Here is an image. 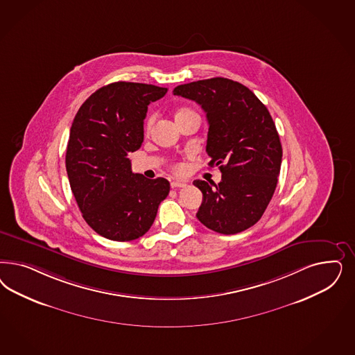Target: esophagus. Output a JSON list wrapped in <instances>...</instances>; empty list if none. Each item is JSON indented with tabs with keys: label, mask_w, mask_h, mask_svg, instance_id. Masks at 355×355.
I'll return each mask as SVG.
<instances>
[{
	"label": "esophagus",
	"mask_w": 355,
	"mask_h": 355,
	"mask_svg": "<svg viewBox=\"0 0 355 355\" xmlns=\"http://www.w3.org/2000/svg\"><path fill=\"white\" fill-rule=\"evenodd\" d=\"M172 188H184V187H187V183H184V182H172L171 183Z\"/></svg>",
	"instance_id": "obj_1"
}]
</instances>
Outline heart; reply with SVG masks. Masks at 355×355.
<instances>
[{
  "mask_svg": "<svg viewBox=\"0 0 355 355\" xmlns=\"http://www.w3.org/2000/svg\"><path fill=\"white\" fill-rule=\"evenodd\" d=\"M195 114L192 110L182 108V110H179V111H178V114H176V119H180V117H184V116H188V114ZM154 121H155V114H150L149 117H148V120H146V124H145V130H146V132H149L150 129H151V126L154 124ZM176 170H180V167H176Z\"/></svg>",
  "mask_w": 355,
  "mask_h": 355,
  "instance_id": "obj_1",
  "label": "heart"
}]
</instances>
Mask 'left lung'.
Listing matches in <instances>:
<instances>
[{
	"label": "left lung",
	"mask_w": 355,
	"mask_h": 355,
	"mask_svg": "<svg viewBox=\"0 0 355 355\" xmlns=\"http://www.w3.org/2000/svg\"><path fill=\"white\" fill-rule=\"evenodd\" d=\"M173 95L195 101L206 112V153L219 166L220 183L195 180L202 192L198 220L207 229L231 235L263 217L275 193L282 146L268 108L239 82L210 78L180 85Z\"/></svg>",
	"instance_id": "8db88e82"
}]
</instances>
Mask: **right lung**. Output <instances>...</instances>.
Instances as JSON below:
<instances>
[{"instance_id": "obj_1", "label": "right lung", "mask_w": 355, "mask_h": 355, "mask_svg": "<svg viewBox=\"0 0 355 355\" xmlns=\"http://www.w3.org/2000/svg\"><path fill=\"white\" fill-rule=\"evenodd\" d=\"M166 92L154 85L114 82L92 94L73 120L65 157L70 188L83 219L110 241L146 234L170 192L168 180L133 173L128 158L144 142L148 105Z\"/></svg>"}]
</instances>
